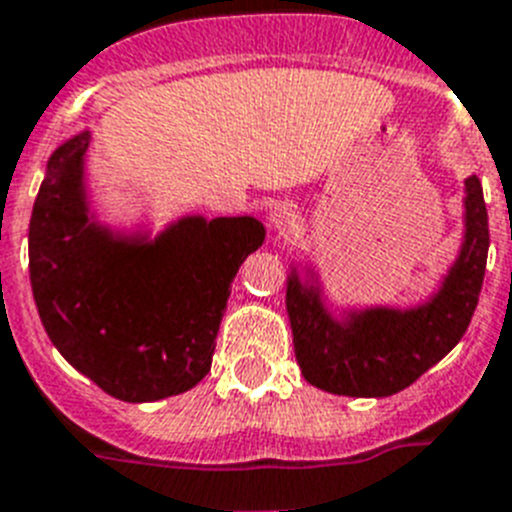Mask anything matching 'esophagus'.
<instances>
[{
	"instance_id": "obj_1",
	"label": "esophagus",
	"mask_w": 512,
	"mask_h": 512,
	"mask_svg": "<svg viewBox=\"0 0 512 512\" xmlns=\"http://www.w3.org/2000/svg\"><path fill=\"white\" fill-rule=\"evenodd\" d=\"M268 221L278 234H286V231H293L296 224H299V211L291 203H278V206L270 208Z\"/></svg>"
}]
</instances>
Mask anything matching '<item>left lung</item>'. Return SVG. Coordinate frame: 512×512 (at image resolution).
Here are the masks:
<instances>
[{"mask_svg": "<svg viewBox=\"0 0 512 512\" xmlns=\"http://www.w3.org/2000/svg\"><path fill=\"white\" fill-rule=\"evenodd\" d=\"M490 226L479 177L464 182L461 250L428 301L330 309L317 270L291 265L286 311L293 350L311 386L342 397H391L446 358L469 327L482 291Z\"/></svg>", "mask_w": 512, "mask_h": 512, "instance_id": "obj_1", "label": "left lung"}]
</instances>
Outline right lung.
Listing matches in <instances>:
<instances>
[{
    "mask_svg": "<svg viewBox=\"0 0 512 512\" xmlns=\"http://www.w3.org/2000/svg\"><path fill=\"white\" fill-rule=\"evenodd\" d=\"M90 131L53 151L30 216V286L48 337L121 402H157L211 371L239 265L265 242L255 216H182L157 237L97 221Z\"/></svg>",
    "mask_w": 512,
    "mask_h": 512,
    "instance_id": "right-lung-1",
    "label": "right lung"
}]
</instances>
